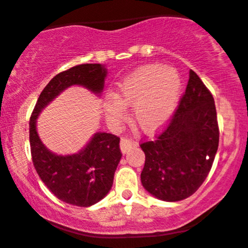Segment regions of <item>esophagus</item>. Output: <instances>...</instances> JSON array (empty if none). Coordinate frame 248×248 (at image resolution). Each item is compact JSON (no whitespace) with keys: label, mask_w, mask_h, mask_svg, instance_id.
<instances>
[{"label":"esophagus","mask_w":248,"mask_h":248,"mask_svg":"<svg viewBox=\"0 0 248 248\" xmlns=\"http://www.w3.org/2000/svg\"><path fill=\"white\" fill-rule=\"evenodd\" d=\"M134 145H136V143L132 139L128 138H121V141H120V148H121V151L124 154L128 153Z\"/></svg>","instance_id":"obj_1"}]
</instances>
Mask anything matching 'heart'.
Wrapping results in <instances>:
<instances>
[{
    "label": "heart",
    "instance_id": "heart-1",
    "mask_svg": "<svg viewBox=\"0 0 248 248\" xmlns=\"http://www.w3.org/2000/svg\"><path fill=\"white\" fill-rule=\"evenodd\" d=\"M182 80L177 70L161 64L143 65L117 82L115 97L107 98L105 112L119 122L133 105V119L145 133H155L168 124L179 103Z\"/></svg>",
    "mask_w": 248,
    "mask_h": 248
}]
</instances>
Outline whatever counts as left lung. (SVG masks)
<instances>
[{"mask_svg":"<svg viewBox=\"0 0 248 248\" xmlns=\"http://www.w3.org/2000/svg\"><path fill=\"white\" fill-rule=\"evenodd\" d=\"M219 129L215 99L201 78L189 71V81L167 128L140 144L145 165L144 189L167 202L193 195L210 173L218 150Z\"/></svg>","mask_w":248,"mask_h":248,"instance_id":"left-lung-1","label":"left lung"}]
</instances>
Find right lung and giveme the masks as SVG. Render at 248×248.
Returning <instances> with one entry per match:
<instances>
[{
	"label": "right lung",
	"mask_w": 248,
	"mask_h": 248,
	"mask_svg": "<svg viewBox=\"0 0 248 248\" xmlns=\"http://www.w3.org/2000/svg\"><path fill=\"white\" fill-rule=\"evenodd\" d=\"M108 69L102 64H82L58 74L43 88L30 117L31 157L41 180L59 200L90 207L108 195L121 160L120 138L97 132L78 153L58 155L40 139L37 119L41 111L71 86H82L99 97Z\"/></svg>",
	"instance_id": "1"
}]
</instances>
